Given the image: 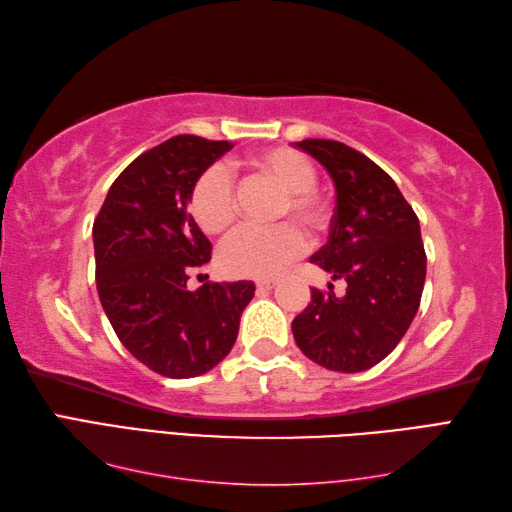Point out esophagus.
Wrapping results in <instances>:
<instances>
[{"mask_svg":"<svg viewBox=\"0 0 512 512\" xmlns=\"http://www.w3.org/2000/svg\"><path fill=\"white\" fill-rule=\"evenodd\" d=\"M277 286L275 279H259L257 281V290H273Z\"/></svg>","mask_w":512,"mask_h":512,"instance_id":"34e87169","label":"esophagus"}]
</instances>
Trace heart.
I'll return each instance as SVG.
<instances>
[{
	"mask_svg": "<svg viewBox=\"0 0 512 512\" xmlns=\"http://www.w3.org/2000/svg\"><path fill=\"white\" fill-rule=\"evenodd\" d=\"M250 167L284 191L277 220H295L312 235L328 226V202L314 189L319 173L306 156L295 149L275 147L250 158ZM189 206L204 233L224 235L231 231L237 222V195L231 173L220 165L202 171L191 189ZM303 246L306 239L292 224L244 228L222 246L220 268L231 277H275L295 262Z\"/></svg>",
	"mask_w": 512,
	"mask_h": 512,
	"instance_id": "1",
	"label": "heart"
}]
</instances>
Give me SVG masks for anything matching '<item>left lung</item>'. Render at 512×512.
<instances>
[{"label":"left lung","instance_id":"obj_1","mask_svg":"<svg viewBox=\"0 0 512 512\" xmlns=\"http://www.w3.org/2000/svg\"><path fill=\"white\" fill-rule=\"evenodd\" d=\"M299 149L328 169L336 206L328 244L310 257L347 290L312 288L292 321L299 350L332 372H363L394 350L416 317L427 255L420 222L396 182L376 162L339 140L308 138Z\"/></svg>","mask_w":512,"mask_h":512}]
</instances>
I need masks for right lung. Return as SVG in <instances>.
Returning a JSON list of instances; mask_svg holds the SVG:
<instances>
[{
    "label": "right lung",
    "instance_id": "right-lung-1",
    "mask_svg": "<svg viewBox=\"0 0 512 512\" xmlns=\"http://www.w3.org/2000/svg\"><path fill=\"white\" fill-rule=\"evenodd\" d=\"M228 140L182 134L140 154L107 191L94 220L96 290L118 339L167 378L206 374L231 352L253 281L189 290L211 242L187 211L200 173Z\"/></svg>",
    "mask_w": 512,
    "mask_h": 512
}]
</instances>
